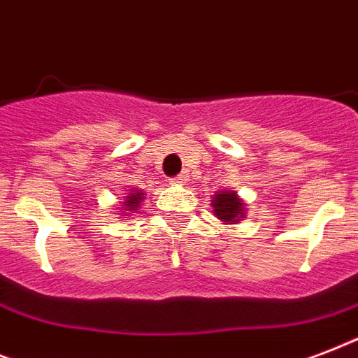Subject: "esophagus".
<instances>
[{"instance_id":"obj_1","label":"esophagus","mask_w":358,"mask_h":358,"mask_svg":"<svg viewBox=\"0 0 358 358\" xmlns=\"http://www.w3.org/2000/svg\"><path fill=\"white\" fill-rule=\"evenodd\" d=\"M173 182L174 184H187V182H189V176H187V173H180L178 176H174Z\"/></svg>"}]
</instances>
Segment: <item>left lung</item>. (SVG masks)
<instances>
[{
	"label": "left lung",
	"instance_id": "left-lung-1",
	"mask_svg": "<svg viewBox=\"0 0 358 358\" xmlns=\"http://www.w3.org/2000/svg\"><path fill=\"white\" fill-rule=\"evenodd\" d=\"M243 204L239 201L236 193H227V191H221L215 195V201H213V213L217 215V219L224 221V223H238L243 215Z\"/></svg>",
	"mask_w": 358,
	"mask_h": 358
}]
</instances>
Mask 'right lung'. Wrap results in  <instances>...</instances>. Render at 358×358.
Masks as SVG:
<instances>
[{"mask_svg": "<svg viewBox=\"0 0 358 358\" xmlns=\"http://www.w3.org/2000/svg\"><path fill=\"white\" fill-rule=\"evenodd\" d=\"M145 193H141V191H134V193H129V196H126V202H124V206H126V212H134L135 208L139 206L141 199H143Z\"/></svg>", "mask_w": 358, "mask_h": 358, "instance_id": "right-lung-1", "label": "right lung"}]
</instances>
